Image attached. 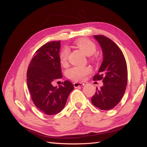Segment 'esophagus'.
<instances>
[{"label":"esophagus","mask_w":147,"mask_h":147,"mask_svg":"<svg viewBox=\"0 0 147 147\" xmlns=\"http://www.w3.org/2000/svg\"><path fill=\"white\" fill-rule=\"evenodd\" d=\"M73 85L74 86V88H77L78 86H82L84 85V83H74Z\"/></svg>","instance_id":"esophagus-1"}]
</instances>
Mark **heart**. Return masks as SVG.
Masks as SVG:
<instances>
[{"label": "heart", "mask_w": 147, "mask_h": 147, "mask_svg": "<svg viewBox=\"0 0 147 147\" xmlns=\"http://www.w3.org/2000/svg\"><path fill=\"white\" fill-rule=\"evenodd\" d=\"M76 45L80 49L87 55H91L96 51L95 43L92 40L87 38H82L75 42ZM69 56V50L64 47L59 54V61L62 65L66 64ZM92 72V69L90 67L74 66L69 69L67 71V76L71 80L79 82L82 81L85 78Z\"/></svg>", "instance_id": "obj_1"}]
</instances>
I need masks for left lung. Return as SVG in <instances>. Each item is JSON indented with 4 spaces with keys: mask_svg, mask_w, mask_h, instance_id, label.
Here are the masks:
<instances>
[{
    "mask_svg": "<svg viewBox=\"0 0 147 147\" xmlns=\"http://www.w3.org/2000/svg\"><path fill=\"white\" fill-rule=\"evenodd\" d=\"M100 45L104 60L93 80H102L104 85L91 99L93 105L107 111L116 106L125 92L127 84V69L125 57L119 47L108 37L95 35Z\"/></svg>",
    "mask_w": 147,
    "mask_h": 147,
    "instance_id": "left-lung-1",
    "label": "left lung"
}]
</instances>
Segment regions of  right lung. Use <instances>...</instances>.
Masks as SVG:
<instances>
[{
  "label": "right lung",
  "instance_id": "add662e5",
  "mask_svg": "<svg viewBox=\"0 0 147 147\" xmlns=\"http://www.w3.org/2000/svg\"><path fill=\"white\" fill-rule=\"evenodd\" d=\"M61 41L45 43L35 52L27 71V85L36 107L47 115H54L65 107L73 83L65 80L63 85L53 86L62 78L59 50Z\"/></svg>",
  "mask_w": 147,
  "mask_h": 147
}]
</instances>
